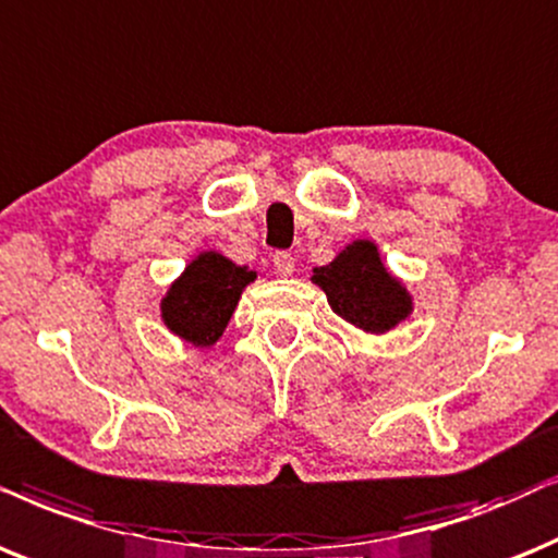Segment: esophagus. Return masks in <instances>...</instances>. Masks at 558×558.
Segmentation results:
<instances>
[{
	"mask_svg": "<svg viewBox=\"0 0 558 558\" xmlns=\"http://www.w3.org/2000/svg\"><path fill=\"white\" fill-rule=\"evenodd\" d=\"M274 271L279 274V277H292L294 274V256L287 251H279L274 253Z\"/></svg>",
	"mask_w": 558,
	"mask_h": 558,
	"instance_id": "1",
	"label": "esophagus"
}]
</instances>
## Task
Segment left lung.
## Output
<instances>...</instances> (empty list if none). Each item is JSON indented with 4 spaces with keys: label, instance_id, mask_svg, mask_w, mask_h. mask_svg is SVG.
Returning <instances> with one entry per match:
<instances>
[{
    "label": "left lung",
    "instance_id": "obj_1",
    "mask_svg": "<svg viewBox=\"0 0 558 558\" xmlns=\"http://www.w3.org/2000/svg\"><path fill=\"white\" fill-rule=\"evenodd\" d=\"M310 281L323 289L332 313L368 336L395 330L415 310L408 284L387 269L368 238L343 245L330 264L313 269Z\"/></svg>",
    "mask_w": 558,
    "mask_h": 558
}]
</instances>
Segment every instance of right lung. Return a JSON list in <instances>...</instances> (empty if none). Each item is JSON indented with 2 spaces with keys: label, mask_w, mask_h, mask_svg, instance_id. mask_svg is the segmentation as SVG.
Wrapping results in <instances>:
<instances>
[{
  "label": "right lung",
  "mask_w": 558,
  "mask_h": 558,
  "mask_svg": "<svg viewBox=\"0 0 558 558\" xmlns=\"http://www.w3.org/2000/svg\"><path fill=\"white\" fill-rule=\"evenodd\" d=\"M256 277V271L238 266L220 251H199L166 287L161 323L179 341L199 351L213 349L226 332L243 289Z\"/></svg>",
  "instance_id": "1"
}]
</instances>
